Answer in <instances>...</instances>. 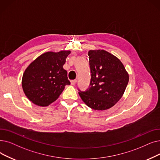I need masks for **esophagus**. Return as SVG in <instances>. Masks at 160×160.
I'll return each instance as SVG.
<instances>
[{"mask_svg": "<svg viewBox=\"0 0 160 160\" xmlns=\"http://www.w3.org/2000/svg\"><path fill=\"white\" fill-rule=\"evenodd\" d=\"M76 82H77V80H71V83L72 85H75V84L76 83Z\"/></svg>", "mask_w": 160, "mask_h": 160, "instance_id": "1", "label": "esophagus"}]
</instances>
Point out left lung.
Segmentation results:
<instances>
[{
    "label": "left lung",
    "instance_id": "left-lung-1",
    "mask_svg": "<svg viewBox=\"0 0 160 160\" xmlns=\"http://www.w3.org/2000/svg\"><path fill=\"white\" fill-rule=\"evenodd\" d=\"M89 63L91 71L89 88L78 89L82 101L89 108L107 110L122 97L129 82V75L122 62L105 50H89Z\"/></svg>",
    "mask_w": 160,
    "mask_h": 160
}]
</instances>
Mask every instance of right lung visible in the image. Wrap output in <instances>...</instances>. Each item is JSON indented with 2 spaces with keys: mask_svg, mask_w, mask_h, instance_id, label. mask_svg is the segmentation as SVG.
Listing matches in <instances>:
<instances>
[{
  "mask_svg": "<svg viewBox=\"0 0 160 160\" xmlns=\"http://www.w3.org/2000/svg\"><path fill=\"white\" fill-rule=\"evenodd\" d=\"M70 51L42 54L29 65L22 78L25 95L37 105L46 107L56 100L71 84L63 68Z\"/></svg>",
  "mask_w": 160,
  "mask_h": 160,
  "instance_id": "obj_1",
  "label": "right lung"
}]
</instances>
